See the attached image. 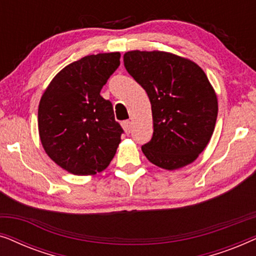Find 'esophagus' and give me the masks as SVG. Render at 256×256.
<instances>
[{"label":"esophagus","instance_id":"34e87169","mask_svg":"<svg viewBox=\"0 0 256 256\" xmlns=\"http://www.w3.org/2000/svg\"><path fill=\"white\" fill-rule=\"evenodd\" d=\"M121 124H122V128L124 129V132H127V134H129V132H130V130H132V124H130V121H129V120L124 121Z\"/></svg>","mask_w":256,"mask_h":256}]
</instances>
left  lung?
Masks as SVG:
<instances>
[{
	"label": "left lung",
	"instance_id": "obj_1",
	"mask_svg": "<svg viewBox=\"0 0 256 256\" xmlns=\"http://www.w3.org/2000/svg\"><path fill=\"white\" fill-rule=\"evenodd\" d=\"M129 74L152 104L154 134L142 146L146 158L166 170L194 162L214 130L218 100L205 72L192 60L163 51H129Z\"/></svg>",
	"mask_w": 256,
	"mask_h": 256
}]
</instances>
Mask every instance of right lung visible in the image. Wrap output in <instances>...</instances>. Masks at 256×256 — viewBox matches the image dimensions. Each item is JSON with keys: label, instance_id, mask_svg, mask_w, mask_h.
<instances>
[{"label": "right lung", "instance_id": "1", "mask_svg": "<svg viewBox=\"0 0 256 256\" xmlns=\"http://www.w3.org/2000/svg\"><path fill=\"white\" fill-rule=\"evenodd\" d=\"M118 52L86 56L52 79L38 107V130L45 152L78 176L106 169L124 129L113 104L100 90L120 65Z\"/></svg>", "mask_w": 256, "mask_h": 256}]
</instances>
